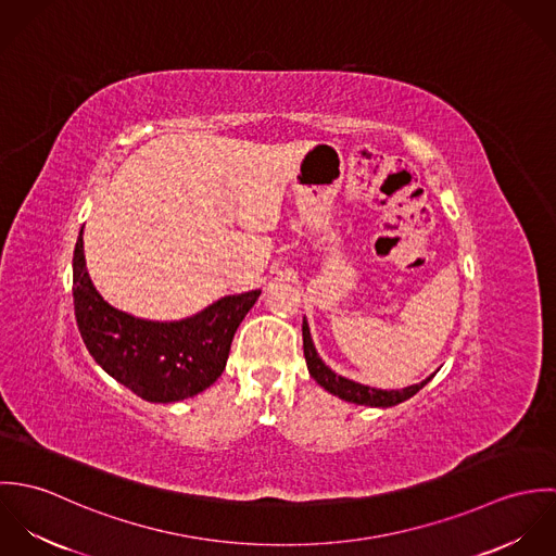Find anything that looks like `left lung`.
<instances>
[{
	"instance_id": "left-lung-1",
	"label": "left lung",
	"mask_w": 556,
	"mask_h": 556,
	"mask_svg": "<svg viewBox=\"0 0 556 556\" xmlns=\"http://www.w3.org/2000/svg\"><path fill=\"white\" fill-rule=\"evenodd\" d=\"M302 336H304V355H306V364H308V370H311V377L317 381L320 388H325L329 394L333 396L342 397L346 402H355V404H366V406H394L397 402H404L410 396H415L432 377H428L426 381L417 383V386H410V388H404V390H375V388H366V386H359L355 381H349L336 372H331L323 359L318 357L317 351H315V344H313V338H311V329H308V323L304 318L302 323Z\"/></svg>"
}]
</instances>
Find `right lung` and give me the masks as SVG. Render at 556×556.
I'll use <instances>...</instances> for the list:
<instances>
[{
	"mask_svg": "<svg viewBox=\"0 0 556 556\" xmlns=\"http://www.w3.org/2000/svg\"><path fill=\"white\" fill-rule=\"evenodd\" d=\"M261 291L229 295L194 317L154 323L109 306L93 289L80 229L73 298L80 338L104 372L148 402H177L207 390L225 370L239 323Z\"/></svg>",
	"mask_w": 556,
	"mask_h": 556,
	"instance_id": "add662e5",
	"label": "right lung"
}]
</instances>
